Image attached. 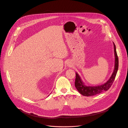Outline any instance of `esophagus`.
<instances>
[{
  "label": "esophagus",
  "instance_id": "1",
  "mask_svg": "<svg viewBox=\"0 0 128 128\" xmlns=\"http://www.w3.org/2000/svg\"><path fill=\"white\" fill-rule=\"evenodd\" d=\"M69 65H70V64H69Z\"/></svg>",
  "mask_w": 128,
  "mask_h": 128
}]
</instances>
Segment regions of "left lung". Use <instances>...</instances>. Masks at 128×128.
I'll list each match as a JSON object with an SVG mask.
<instances>
[{"label": "left lung", "mask_w": 128, "mask_h": 128, "mask_svg": "<svg viewBox=\"0 0 128 128\" xmlns=\"http://www.w3.org/2000/svg\"><path fill=\"white\" fill-rule=\"evenodd\" d=\"M114 51L115 54V65L113 72L110 79L104 84L97 86H86L81 79L80 76L77 72H76L75 87L81 95L84 96H94L104 91L108 90L112 85L118 69V58L116 52V46L113 42Z\"/></svg>", "instance_id": "1"}]
</instances>
